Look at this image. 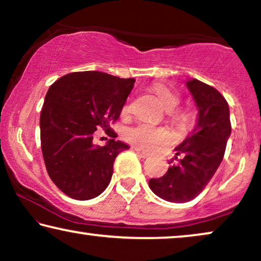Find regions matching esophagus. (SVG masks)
Here are the masks:
<instances>
[{"label": "esophagus", "instance_id": "esophagus-1", "mask_svg": "<svg viewBox=\"0 0 261 261\" xmlns=\"http://www.w3.org/2000/svg\"><path fill=\"white\" fill-rule=\"evenodd\" d=\"M135 152H137V154H138L139 156H141V158H148V156H149L148 153L141 151V149L138 148V147H135Z\"/></svg>", "mask_w": 261, "mask_h": 261}]
</instances>
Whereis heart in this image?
Wrapping results in <instances>:
<instances>
[{"label": "heart", "instance_id": "obj_1", "mask_svg": "<svg viewBox=\"0 0 261 261\" xmlns=\"http://www.w3.org/2000/svg\"><path fill=\"white\" fill-rule=\"evenodd\" d=\"M153 90L158 96L160 103H162L166 112H173L178 108L179 106V96L176 92L171 90L170 88H167L164 84H156ZM130 107L129 105H126L122 109V114L129 113ZM174 120L178 123L187 126V124L191 123V115L188 113L179 112L174 115ZM124 138L127 141H129L130 144L137 146L138 148L142 149V151H153L158 146L166 144L171 140L172 135H171L170 130L166 129L164 127H155L152 126L149 123H138L137 126H133L128 128L124 133Z\"/></svg>", "mask_w": 261, "mask_h": 261}]
</instances>
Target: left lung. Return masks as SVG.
Wrapping results in <instances>:
<instances>
[{"label": "left lung", "instance_id": "1", "mask_svg": "<svg viewBox=\"0 0 261 261\" xmlns=\"http://www.w3.org/2000/svg\"><path fill=\"white\" fill-rule=\"evenodd\" d=\"M187 87L198 109L197 123L174 148V158L181 156L178 164L148 181L158 197L173 203L189 202L201 194L222 162L231 132L229 107L223 96L195 78L187 81Z\"/></svg>", "mask_w": 261, "mask_h": 261}]
</instances>
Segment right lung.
Instances as JSON below:
<instances>
[{
    "label": "right lung",
    "instance_id": "add662e5",
    "mask_svg": "<svg viewBox=\"0 0 261 261\" xmlns=\"http://www.w3.org/2000/svg\"><path fill=\"white\" fill-rule=\"evenodd\" d=\"M134 78L99 71L69 73L56 81L46 94L40 114L41 151L53 183L71 198L87 201L106 190L119 153L129 148L110 124L120 117ZM97 126L113 139L93 144Z\"/></svg>",
    "mask_w": 261,
    "mask_h": 261
}]
</instances>
